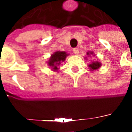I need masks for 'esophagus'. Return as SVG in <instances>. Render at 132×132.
I'll list each match as a JSON object with an SVG mask.
<instances>
[{"mask_svg": "<svg viewBox=\"0 0 132 132\" xmlns=\"http://www.w3.org/2000/svg\"><path fill=\"white\" fill-rule=\"evenodd\" d=\"M73 51L74 54H76V55H78L79 53V51L78 48H73Z\"/></svg>", "mask_w": 132, "mask_h": 132, "instance_id": "obj_1", "label": "esophagus"}]
</instances>
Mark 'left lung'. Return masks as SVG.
<instances>
[{
    "mask_svg": "<svg viewBox=\"0 0 132 132\" xmlns=\"http://www.w3.org/2000/svg\"><path fill=\"white\" fill-rule=\"evenodd\" d=\"M87 55L88 56H95L94 53L93 51H89L87 53ZM88 56H86L85 57V59H87V57H88ZM88 67L92 71H94V70H98L101 67V63L98 62V61H92L91 62V63L88 64Z\"/></svg>",
    "mask_w": 132,
    "mask_h": 132,
    "instance_id": "obj_1",
    "label": "left lung"
}]
</instances>
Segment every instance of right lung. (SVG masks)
Instances as JSON below:
<instances>
[{
	"label": "right lung",
	"instance_id": "add662e5",
	"mask_svg": "<svg viewBox=\"0 0 132 132\" xmlns=\"http://www.w3.org/2000/svg\"><path fill=\"white\" fill-rule=\"evenodd\" d=\"M69 55L65 51H57L56 52H54L53 54H51V57L49 58L48 61V65L51 68V70L57 72L59 68V65H60V64L62 62L65 61V59Z\"/></svg>",
	"mask_w": 132,
	"mask_h": 132
}]
</instances>
